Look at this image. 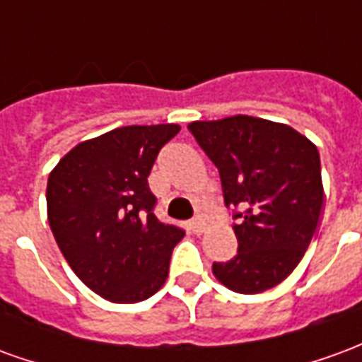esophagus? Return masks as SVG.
<instances>
[{
  "mask_svg": "<svg viewBox=\"0 0 362 362\" xmlns=\"http://www.w3.org/2000/svg\"><path fill=\"white\" fill-rule=\"evenodd\" d=\"M189 228H192V233H194V235H202L205 228V223L202 219H194L192 223H189Z\"/></svg>",
  "mask_w": 362,
  "mask_h": 362,
  "instance_id": "obj_1",
  "label": "esophagus"
}]
</instances>
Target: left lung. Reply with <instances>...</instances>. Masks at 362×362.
I'll return each instance as SVG.
<instances>
[{"mask_svg":"<svg viewBox=\"0 0 362 362\" xmlns=\"http://www.w3.org/2000/svg\"><path fill=\"white\" fill-rule=\"evenodd\" d=\"M188 129L219 170L225 205L235 207L238 252L213 264L215 277L243 295L279 285L318 227L324 188L316 145L285 124L252 116L192 122Z\"/></svg>","mask_w":362,"mask_h":362,"instance_id":"1","label":"left lung"}]
</instances>
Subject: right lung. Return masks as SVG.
Masks as SVG:
<instances>
[{
  "mask_svg": "<svg viewBox=\"0 0 362 362\" xmlns=\"http://www.w3.org/2000/svg\"><path fill=\"white\" fill-rule=\"evenodd\" d=\"M176 124L116 127L79 143L50 173L48 221L75 275L110 303H139L165 285L184 228L160 223L149 188Z\"/></svg>",
  "mask_w": 362,
  "mask_h": 362,
  "instance_id": "1",
  "label": "right lung"
}]
</instances>
